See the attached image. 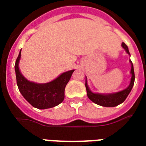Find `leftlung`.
Listing matches in <instances>:
<instances>
[{
	"label": "left lung",
	"instance_id": "8db88e82",
	"mask_svg": "<svg viewBox=\"0 0 146 146\" xmlns=\"http://www.w3.org/2000/svg\"><path fill=\"white\" fill-rule=\"evenodd\" d=\"M121 46H123V48L126 50L127 54L130 55L129 50L127 48V45L122 42ZM130 63L131 64V82H130L129 86L127 88H126L122 91L120 92H115V93H110V94H100V93H94L92 92L90 89H89L88 84H87V81L86 79V91H87V96L90 100H92L93 103L102 106V107H113L117 106L119 104H122L127 96L131 91L133 86H134V82H135V72H134V67H133V64L131 60H130Z\"/></svg>",
	"mask_w": 146,
	"mask_h": 146
}]
</instances>
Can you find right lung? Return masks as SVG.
I'll return each instance as SVG.
<instances>
[{
  "label": "right lung",
  "instance_id": "add662e5",
  "mask_svg": "<svg viewBox=\"0 0 146 146\" xmlns=\"http://www.w3.org/2000/svg\"><path fill=\"white\" fill-rule=\"evenodd\" d=\"M21 50L15 64L17 86L21 94L33 107L43 110L54 107L61 104L64 99L66 85L74 70L64 72L57 78L43 84L29 82L20 72L19 68Z\"/></svg>",
  "mask_w": 146,
  "mask_h": 146
}]
</instances>
